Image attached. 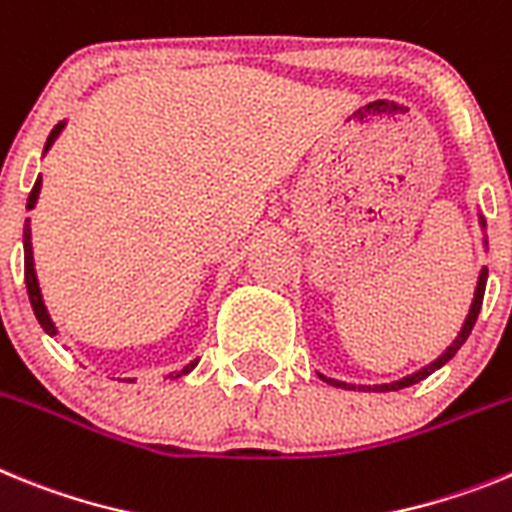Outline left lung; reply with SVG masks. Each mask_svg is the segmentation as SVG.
Instances as JSON below:
<instances>
[{"label":"left lung","mask_w":512,"mask_h":512,"mask_svg":"<svg viewBox=\"0 0 512 512\" xmlns=\"http://www.w3.org/2000/svg\"><path fill=\"white\" fill-rule=\"evenodd\" d=\"M479 229H482V244H484V252L490 250V242H487V234H484V229H487V221H484V216L479 213ZM487 275H490V270L482 268L479 270V278H477V288H474V299H471V306H469V314H466L464 324H461V332L456 335V340L448 345L446 350H443L438 358H435L433 363H428V366H422L420 371L410 373V376H404V379L399 381H391V384H373V386H363V384H348V381H337V379H330V376H324V373H317L319 379L327 381V384L332 386H340V389H358V391H399V389H407V386L412 384H420L422 379H428L430 373H435L438 368L446 366L448 361H451L453 355L459 353V348L466 342V337L471 335V327H474V322H477L479 317V309H482V299H484V286H487Z\"/></svg>","instance_id":"left-lung-1"}]
</instances>
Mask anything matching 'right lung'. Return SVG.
Segmentation results:
<instances>
[{"label":"right lung","instance_id":"obj_1","mask_svg":"<svg viewBox=\"0 0 512 512\" xmlns=\"http://www.w3.org/2000/svg\"><path fill=\"white\" fill-rule=\"evenodd\" d=\"M66 128V121H59L56 126H53V131L48 133L46 139V146H43V157L48 154V149L53 146V141L59 139L61 131ZM41 185H43V177L38 175V180H35L33 190H30V198H28V211H33L35 203H38V195H41ZM33 234H30V219H25V229H22V250H25V286H28V296H30V304H33V311H35V319L41 322L43 332L51 337L59 335V327L53 324L51 314H48L46 309V301H43V293H41V283H38V275H35V260H33ZM198 366V358L195 361H190L188 366L180 368V371L170 373V379H180V376H185V373H190L193 368ZM121 381H133V379H121Z\"/></svg>","mask_w":512,"mask_h":512}]
</instances>
